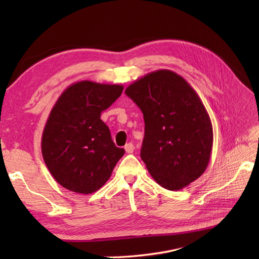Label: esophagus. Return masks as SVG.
Masks as SVG:
<instances>
[{
	"instance_id": "34e87169",
	"label": "esophagus",
	"mask_w": 259,
	"mask_h": 259,
	"mask_svg": "<svg viewBox=\"0 0 259 259\" xmlns=\"http://www.w3.org/2000/svg\"><path fill=\"white\" fill-rule=\"evenodd\" d=\"M124 149H125V151H126V153H133V152H134V150H135V147H134V145H133L132 143H128V144L125 145Z\"/></svg>"
}]
</instances>
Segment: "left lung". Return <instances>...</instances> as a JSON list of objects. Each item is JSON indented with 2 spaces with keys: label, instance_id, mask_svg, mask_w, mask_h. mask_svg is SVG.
<instances>
[{
  "label": "left lung",
  "instance_id": "8db88e82",
  "mask_svg": "<svg viewBox=\"0 0 259 259\" xmlns=\"http://www.w3.org/2000/svg\"><path fill=\"white\" fill-rule=\"evenodd\" d=\"M125 94L144 114L140 158L155 182L177 191L204 173L213 148V126L190 84L163 69L136 80Z\"/></svg>",
  "mask_w": 259,
  "mask_h": 259
}]
</instances>
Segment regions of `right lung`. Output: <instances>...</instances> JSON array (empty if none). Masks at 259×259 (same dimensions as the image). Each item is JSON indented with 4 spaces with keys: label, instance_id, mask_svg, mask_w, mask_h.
I'll use <instances>...</instances> for the list:
<instances>
[{
    "label": "right lung",
    "instance_id": "obj_1",
    "mask_svg": "<svg viewBox=\"0 0 259 259\" xmlns=\"http://www.w3.org/2000/svg\"><path fill=\"white\" fill-rule=\"evenodd\" d=\"M122 92V85L80 81L62 92L54 105L43 131L42 154L52 176L66 189L82 194L97 191L125 153L100 119Z\"/></svg>",
    "mask_w": 259,
    "mask_h": 259
}]
</instances>
